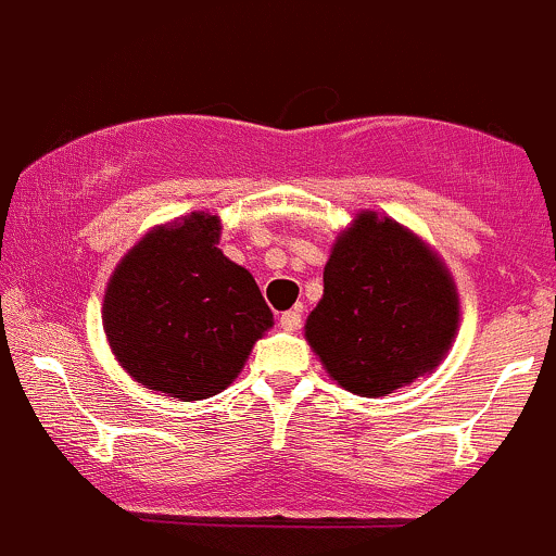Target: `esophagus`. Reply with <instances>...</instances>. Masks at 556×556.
<instances>
[{
  "label": "esophagus",
  "instance_id": "1",
  "mask_svg": "<svg viewBox=\"0 0 556 556\" xmlns=\"http://www.w3.org/2000/svg\"><path fill=\"white\" fill-rule=\"evenodd\" d=\"M301 312H298V308H290V312H285L282 317H279V327H282V330H288V332H298L301 330Z\"/></svg>",
  "mask_w": 556,
  "mask_h": 556
}]
</instances>
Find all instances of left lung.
<instances>
[{"mask_svg": "<svg viewBox=\"0 0 556 556\" xmlns=\"http://www.w3.org/2000/svg\"><path fill=\"white\" fill-rule=\"evenodd\" d=\"M458 317L455 282L434 250L367 210L332 244L306 341L343 389L386 396L445 359Z\"/></svg>", "mask_w": 556, "mask_h": 556, "instance_id": "8db88e82", "label": "left lung"}]
</instances>
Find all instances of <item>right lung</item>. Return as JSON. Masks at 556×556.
<instances>
[{
    "label": "right lung",
    "instance_id": "add662e5",
    "mask_svg": "<svg viewBox=\"0 0 556 556\" xmlns=\"http://www.w3.org/2000/svg\"><path fill=\"white\" fill-rule=\"evenodd\" d=\"M218 215L156 226L119 261L103 298V330L119 365L180 402L229 386L274 325L248 268L218 250Z\"/></svg>",
    "mask_w": 556,
    "mask_h": 556
}]
</instances>
